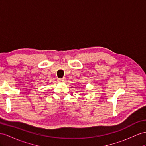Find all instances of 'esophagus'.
Instances as JSON below:
<instances>
[{
  "instance_id": "34e87169",
  "label": "esophagus",
  "mask_w": 146,
  "mask_h": 146,
  "mask_svg": "<svg viewBox=\"0 0 146 146\" xmlns=\"http://www.w3.org/2000/svg\"><path fill=\"white\" fill-rule=\"evenodd\" d=\"M65 78H58V82H65Z\"/></svg>"
}]
</instances>
